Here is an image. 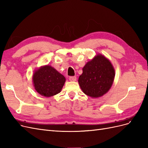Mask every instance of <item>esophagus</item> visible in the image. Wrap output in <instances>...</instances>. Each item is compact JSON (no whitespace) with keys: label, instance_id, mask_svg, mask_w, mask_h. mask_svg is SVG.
Instances as JSON below:
<instances>
[{"label":"esophagus","instance_id":"34e87169","mask_svg":"<svg viewBox=\"0 0 148 148\" xmlns=\"http://www.w3.org/2000/svg\"><path fill=\"white\" fill-rule=\"evenodd\" d=\"M69 79L71 82H75L76 80H77V77H76L75 76H74V77H70Z\"/></svg>","mask_w":148,"mask_h":148}]
</instances>
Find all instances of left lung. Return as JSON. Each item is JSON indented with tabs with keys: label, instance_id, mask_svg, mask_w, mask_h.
<instances>
[{
	"label": "left lung",
	"instance_id": "8db88e82",
	"mask_svg": "<svg viewBox=\"0 0 148 148\" xmlns=\"http://www.w3.org/2000/svg\"><path fill=\"white\" fill-rule=\"evenodd\" d=\"M114 77L115 70L109 60L97 54L84 66L78 83L85 95L97 98L109 91Z\"/></svg>",
	"mask_w": 148,
	"mask_h": 148
}]
</instances>
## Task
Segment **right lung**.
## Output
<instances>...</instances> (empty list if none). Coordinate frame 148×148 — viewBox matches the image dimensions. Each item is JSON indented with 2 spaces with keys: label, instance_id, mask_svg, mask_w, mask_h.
Wrapping results in <instances>:
<instances>
[{
  "label": "right lung",
  "instance_id": "add662e5",
  "mask_svg": "<svg viewBox=\"0 0 148 148\" xmlns=\"http://www.w3.org/2000/svg\"><path fill=\"white\" fill-rule=\"evenodd\" d=\"M33 82L39 94L44 97H51L61 91L65 78L51 66L45 65L35 70Z\"/></svg>",
  "mask_w": 148,
  "mask_h": 148
}]
</instances>
